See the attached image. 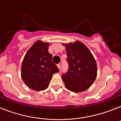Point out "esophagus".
I'll list each match as a JSON object with an SVG mask.
<instances>
[{
    "instance_id": "esophagus-1",
    "label": "esophagus",
    "mask_w": 121,
    "mask_h": 121,
    "mask_svg": "<svg viewBox=\"0 0 121 121\" xmlns=\"http://www.w3.org/2000/svg\"><path fill=\"white\" fill-rule=\"evenodd\" d=\"M57 66H58V68L60 70V68H61V65L60 64H58L57 65Z\"/></svg>"
}]
</instances>
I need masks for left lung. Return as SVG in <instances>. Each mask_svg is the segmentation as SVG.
<instances>
[{
    "label": "left lung",
    "mask_w": 121,
    "mask_h": 121,
    "mask_svg": "<svg viewBox=\"0 0 121 121\" xmlns=\"http://www.w3.org/2000/svg\"><path fill=\"white\" fill-rule=\"evenodd\" d=\"M68 71L61 75L68 90L74 92L84 91L95 80L97 64L89 49L80 41L66 44Z\"/></svg>",
    "instance_id": "8db88e82"
}]
</instances>
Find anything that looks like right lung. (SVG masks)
I'll return each instance as SVG.
<instances>
[{
  "label": "right lung",
  "instance_id": "add662e5",
  "mask_svg": "<svg viewBox=\"0 0 121 121\" xmlns=\"http://www.w3.org/2000/svg\"><path fill=\"white\" fill-rule=\"evenodd\" d=\"M49 44L38 41L28 50L22 63V78L28 87L36 91L47 88L52 75L59 72L48 52Z\"/></svg>",
  "mask_w": 121,
  "mask_h": 121
}]
</instances>
